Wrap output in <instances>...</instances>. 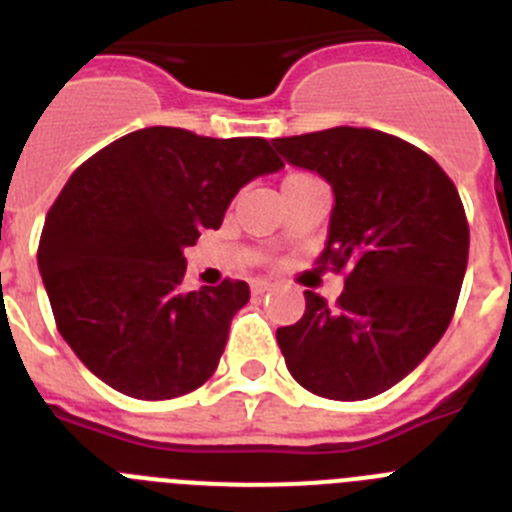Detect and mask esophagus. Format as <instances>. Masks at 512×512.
I'll return each instance as SVG.
<instances>
[{"label":"esophagus","instance_id":"obj_1","mask_svg":"<svg viewBox=\"0 0 512 512\" xmlns=\"http://www.w3.org/2000/svg\"><path fill=\"white\" fill-rule=\"evenodd\" d=\"M271 289H274V284H271V281H266V279L251 281V292L253 294H266V292H271Z\"/></svg>","mask_w":512,"mask_h":512}]
</instances>
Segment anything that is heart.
<instances>
[{
    "mask_svg": "<svg viewBox=\"0 0 512 512\" xmlns=\"http://www.w3.org/2000/svg\"><path fill=\"white\" fill-rule=\"evenodd\" d=\"M299 177H309V175H289L287 180H284V182H289V180H299Z\"/></svg>",
    "mask_w": 512,
    "mask_h": 512,
    "instance_id": "b5f03b06",
    "label": "heart"
}]
</instances>
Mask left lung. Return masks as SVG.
Wrapping results in <instances>:
<instances>
[{
    "label": "left lung",
    "instance_id": "8db88e82",
    "mask_svg": "<svg viewBox=\"0 0 512 512\" xmlns=\"http://www.w3.org/2000/svg\"><path fill=\"white\" fill-rule=\"evenodd\" d=\"M271 144L332 187L320 261L348 269L335 307L304 292L302 320L276 330L289 373L322 398L378 396L452 322L470 253L457 187L429 154L375 129L335 126Z\"/></svg>",
    "mask_w": 512,
    "mask_h": 512
}]
</instances>
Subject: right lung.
<instances>
[{
	"mask_svg": "<svg viewBox=\"0 0 512 512\" xmlns=\"http://www.w3.org/2000/svg\"><path fill=\"white\" fill-rule=\"evenodd\" d=\"M281 167L261 137L149 126L70 175L45 218L37 266L60 335L96 378L144 401L208 381L251 292L231 279L185 292V248L218 231L243 185Z\"/></svg>",
	"mask_w": 512,
	"mask_h": 512,
	"instance_id": "add662e5",
	"label": "right lung"
}]
</instances>
